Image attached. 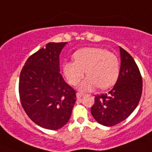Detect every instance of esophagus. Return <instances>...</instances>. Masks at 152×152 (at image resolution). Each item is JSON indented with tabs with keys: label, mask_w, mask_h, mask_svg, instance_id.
<instances>
[{
	"label": "esophagus",
	"mask_w": 152,
	"mask_h": 152,
	"mask_svg": "<svg viewBox=\"0 0 152 152\" xmlns=\"http://www.w3.org/2000/svg\"><path fill=\"white\" fill-rule=\"evenodd\" d=\"M83 94H81V93H77V94H76V96H77V98H80V97H82L83 96Z\"/></svg>",
	"instance_id": "esophagus-1"
}]
</instances>
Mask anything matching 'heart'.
Here are the masks:
<instances>
[{
	"label": "heart",
	"instance_id": "heart-1",
	"mask_svg": "<svg viewBox=\"0 0 152 152\" xmlns=\"http://www.w3.org/2000/svg\"><path fill=\"white\" fill-rule=\"evenodd\" d=\"M75 61L63 64V72L72 85H76L88 75L79 85L82 91L110 88L116 82L119 74V61L117 56L107 49L99 47H86L74 53Z\"/></svg>",
	"mask_w": 152,
	"mask_h": 152
}]
</instances>
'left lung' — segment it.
Listing matches in <instances>:
<instances>
[{
    "label": "left lung",
    "mask_w": 152,
    "mask_h": 152,
    "mask_svg": "<svg viewBox=\"0 0 152 152\" xmlns=\"http://www.w3.org/2000/svg\"><path fill=\"white\" fill-rule=\"evenodd\" d=\"M121 66L113 89L106 94L95 96L91 110L96 122L113 126L128 118L135 110L142 92V79L133 58L119 47Z\"/></svg>",
    "instance_id": "obj_1"
}]
</instances>
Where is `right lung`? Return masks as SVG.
Returning a JSON list of instances; mask_svg holds the SVG:
<instances>
[{"mask_svg": "<svg viewBox=\"0 0 152 152\" xmlns=\"http://www.w3.org/2000/svg\"><path fill=\"white\" fill-rule=\"evenodd\" d=\"M67 42H49L28 58L20 72L19 94L22 107L36 124L61 129L69 120L76 93L60 74L59 56Z\"/></svg>", "mask_w": 152, "mask_h": 152, "instance_id": "right-lung-1", "label": "right lung"}]
</instances>
